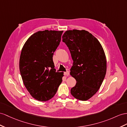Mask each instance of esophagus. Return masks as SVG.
Instances as JSON below:
<instances>
[{
    "label": "esophagus",
    "mask_w": 127,
    "mask_h": 127,
    "mask_svg": "<svg viewBox=\"0 0 127 127\" xmlns=\"http://www.w3.org/2000/svg\"><path fill=\"white\" fill-rule=\"evenodd\" d=\"M69 71H66V72H64V74L65 76H68L69 75Z\"/></svg>",
    "instance_id": "1"
}]
</instances>
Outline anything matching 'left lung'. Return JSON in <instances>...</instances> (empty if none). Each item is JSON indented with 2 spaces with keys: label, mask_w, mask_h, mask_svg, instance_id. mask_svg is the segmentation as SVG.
<instances>
[{
  "label": "left lung",
  "mask_w": 127,
  "mask_h": 127,
  "mask_svg": "<svg viewBox=\"0 0 127 127\" xmlns=\"http://www.w3.org/2000/svg\"><path fill=\"white\" fill-rule=\"evenodd\" d=\"M62 41L69 48L73 60L70 74L76 80L71 94L86 101L98 91L105 78L107 64L105 53L99 41L85 30H69Z\"/></svg>",
  "instance_id": "left-lung-1"
}]
</instances>
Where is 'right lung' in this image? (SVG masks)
Returning <instances> with one entry per match:
<instances>
[{
    "mask_svg": "<svg viewBox=\"0 0 127 127\" xmlns=\"http://www.w3.org/2000/svg\"><path fill=\"white\" fill-rule=\"evenodd\" d=\"M63 31H38L32 34L22 49L19 61L24 85L31 95L41 101L51 99L62 81L63 72H57L53 57Z\"/></svg>",
    "mask_w": 127,
    "mask_h": 127,
    "instance_id": "add662e5",
    "label": "right lung"
}]
</instances>
